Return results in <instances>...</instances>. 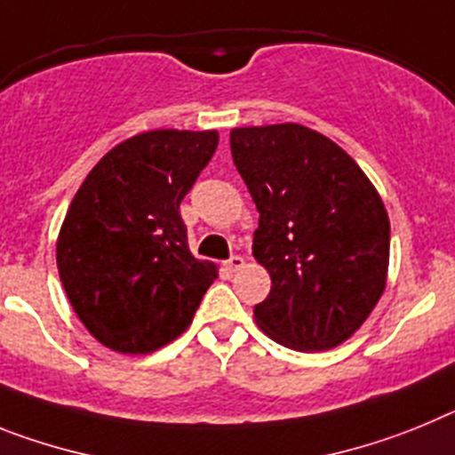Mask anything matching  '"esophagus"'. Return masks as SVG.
Returning a JSON list of instances; mask_svg holds the SVG:
<instances>
[{
	"label": "esophagus",
	"instance_id": "1",
	"mask_svg": "<svg viewBox=\"0 0 455 455\" xmlns=\"http://www.w3.org/2000/svg\"><path fill=\"white\" fill-rule=\"evenodd\" d=\"M243 267H244L243 256H231V259L227 260V270L228 272H238V270H243Z\"/></svg>",
	"mask_w": 455,
	"mask_h": 455
}]
</instances>
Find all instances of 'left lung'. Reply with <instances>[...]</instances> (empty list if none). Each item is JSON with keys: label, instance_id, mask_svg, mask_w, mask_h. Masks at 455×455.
I'll return each instance as SVG.
<instances>
[{"label": "left lung", "instance_id": "1", "mask_svg": "<svg viewBox=\"0 0 455 455\" xmlns=\"http://www.w3.org/2000/svg\"><path fill=\"white\" fill-rule=\"evenodd\" d=\"M231 153L260 212L254 259L272 279L256 325L299 353L341 346L387 286L378 189L341 146L299 124L233 128Z\"/></svg>", "mask_w": 455, "mask_h": 455}]
</instances>
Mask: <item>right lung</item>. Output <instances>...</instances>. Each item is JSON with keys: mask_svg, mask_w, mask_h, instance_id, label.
I'll return each mask as SVG.
<instances>
[{"mask_svg": "<svg viewBox=\"0 0 455 455\" xmlns=\"http://www.w3.org/2000/svg\"><path fill=\"white\" fill-rule=\"evenodd\" d=\"M217 130H148L91 169L57 238L63 291L89 334L121 355L179 339L217 266L192 256L180 201L211 162Z\"/></svg>", "mask_w": 455, "mask_h": 455, "instance_id": "right-lung-1", "label": "right lung"}]
</instances>
